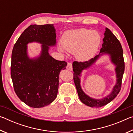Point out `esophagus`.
<instances>
[{
	"label": "esophagus",
	"mask_w": 133,
	"mask_h": 133,
	"mask_svg": "<svg viewBox=\"0 0 133 133\" xmlns=\"http://www.w3.org/2000/svg\"><path fill=\"white\" fill-rule=\"evenodd\" d=\"M67 69L69 70H70L71 71L72 70H73V67H72V64L71 63H68L67 65Z\"/></svg>",
	"instance_id": "34e87169"
}]
</instances>
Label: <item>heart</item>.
Masks as SVG:
<instances>
[{
	"label": "heart",
	"instance_id": "1",
	"mask_svg": "<svg viewBox=\"0 0 133 133\" xmlns=\"http://www.w3.org/2000/svg\"><path fill=\"white\" fill-rule=\"evenodd\" d=\"M101 36L97 31L78 29L65 32L61 39L62 46H58L60 52L66 51L75 53L76 59L86 62L95 55L101 43Z\"/></svg>",
	"mask_w": 133,
	"mask_h": 133
}]
</instances>
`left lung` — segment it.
<instances>
[{
  "instance_id": "left-lung-1",
  "label": "left lung",
  "mask_w": 133,
  "mask_h": 133,
  "mask_svg": "<svg viewBox=\"0 0 133 133\" xmlns=\"http://www.w3.org/2000/svg\"><path fill=\"white\" fill-rule=\"evenodd\" d=\"M102 48L100 53L93 58L87 62L73 63V70L74 71L73 79L77 89L80 100L83 103L91 107H100L111 102L117 96L120 91L123 76L124 72V62L123 58V51L119 40L114 35L110 29L105 28L104 33ZM107 54L110 56L111 62L115 66L116 75V83L110 94L105 98L100 99H93L87 95L81 87V76L82 71L89 68L97 61L101 56Z\"/></svg>"
}]
</instances>
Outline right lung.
I'll return each instance as SVG.
<instances>
[{"label": "right lung", "instance_id": "1", "mask_svg": "<svg viewBox=\"0 0 133 133\" xmlns=\"http://www.w3.org/2000/svg\"><path fill=\"white\" fill-rule=\"evenodd\" d=\"M56 38L53 24H32L24 30L13 47L10 70L15 91L31 107L46 106L57 97L60 72L66 69L67 63L49 55L50 47L56 44ZM33 42L42 44L41 51L37 57L30 58L27 44Z\"/></svg>", "mask_w": 133, "mask_h": 133}]
</instances>
